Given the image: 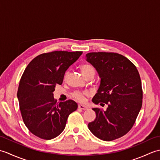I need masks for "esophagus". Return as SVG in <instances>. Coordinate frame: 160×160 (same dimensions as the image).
<instances>
[{"mask_svg": "<svg viewBox=\"0 0 160 160\" xmlns=\"http://www.w3.org/2000/svg\"><path fill=\"white\" fill-rule=\"evenodd\" d=\"M78 108H80V109H82V110H87L88 107L86 106V105L78 104Z\"/></svg>", "mask_w": 160, "mask_h": 160, "instance_id": "obj_1", "label": "esophagus"}]
</instances>
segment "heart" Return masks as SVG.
Wrapping results in <instances>:
<instances>
[{"instance_id":"obj_1","label":"heart","mask_w":160,"mask_h":160,"mask_svg":"<svg viewBox=\"0 0 160 160\" xmlns=\"http://www.w3.org/2000/svg\"><path fill=\"white\" fill-rule=\"evenodd\" d=\"M80 70L82 71V74L85 78L89 76H94L95 70L93 69V67L91 65H90V64H82V65L80 66ZM67 75H68V72H66L65 74H64V79L67 78ZM86 95H87V93L85 92V91H75V92L73 93V96L75 99H76L78 101L83 102L84 100V96H86Z\"/></svg>"}]
</instances>
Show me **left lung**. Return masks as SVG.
<instances>
[{
	"mask_svg": "<svg viewBox=\"0 0 160 160\" xmlns=\"http://www.w3.org/2000/svg\"><path fill=\"white\" fill-rule=\"evenodd\" d=\"M86 60L96 68L101 78L92 102L108 105L106 111L93 108L96 118L88 128L102 140L120 138L131 130L142 108L140 74L130 60L119 53L91 52L87 53Z\"/></svg>",
	"mask_w": 160,
	"mask_h": 160,
	"instance_id": "1",
	"label": "left lung"
}]
</instances>
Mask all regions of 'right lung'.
Masks as SVG:
<instances>
[{
  "label": "right lung",
  "mask_w": 160,
  "mask_h": 160,
  "mask_svg": "<svg viewBox=\"0 0 160 160\" xmlns=\"http://www.w3.org/2000/svg\"><path fill=\"white\" fill-rule=\"evenodd\" d=\"M82 52H55L40 54L29 63L20 78L17 97L22 120L29 131L52 140L63 131L69 114L78 104L69 100L57 103L53 92L62 84L65 71Z\"/></svg>",
  "instance_id": "right-lung-1"
}]
</instances>
